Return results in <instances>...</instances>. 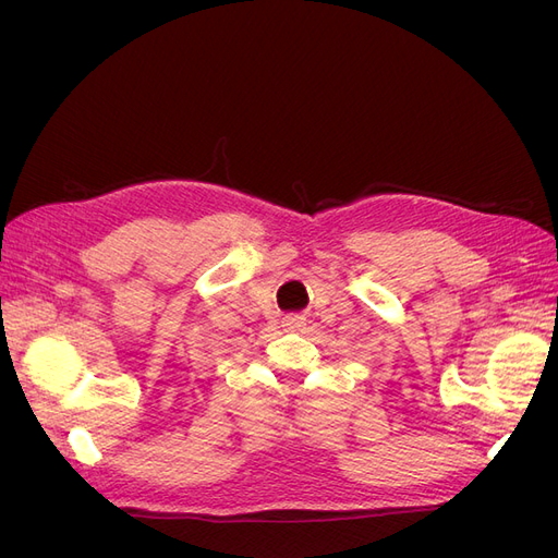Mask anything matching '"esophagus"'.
I'll use <instances>...</instances> for the list:
<instances>
[{"label": "esophagus", "instance_id": "1", "mask_svg": "<svg viewBox=\"0 0 558 558\" xmlns=\"http://www.w3.org/2000/svg\"><path fill=\"white\" fill-rule=\"evenodd\" d=\"M286 326H289V328H302V326H305V316L293 314V316L286 318Z\"/></svg>", "mask_w": 558, "mask_h": 558}]
</instances>
